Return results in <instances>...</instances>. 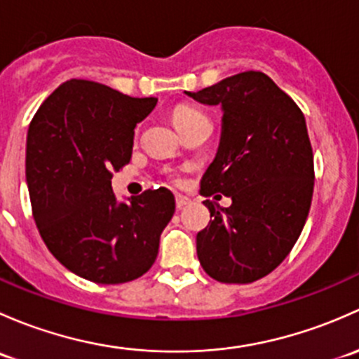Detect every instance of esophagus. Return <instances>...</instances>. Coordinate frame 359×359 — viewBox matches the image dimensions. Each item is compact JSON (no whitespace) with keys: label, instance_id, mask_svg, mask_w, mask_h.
<instances>
[{"label":"esophagus","instance_id":"obj_1","mask_svg":"<svg viewBox=\"0 0 359 359\" xmlns=\"http://www.w3.org/2000/svg\"><path fill=\"white\" fill-rule=\"evenodd\" d=\"M190 202V198L184 197V195H176V207H178V209H183V207H187Z\"/></svg>","mask_w":359,"mask_h":359}]
</instances>
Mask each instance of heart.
Instances as JSON below:
<instances>
[{"label": "heart", "instance_id": "1", "mask_svg": "<svg viewBox=\"0 0 359 359\" xmlns=\"http://www.w3.org/2000/svg\"><path fill=\"white\" fill-rule=\"evenodd\" d=\"M201 117H205V116L202 112H198L197 109H191V107H184V105L178 107V109L172 112V121H175L176 128L178 129L184 128V126H188L190 123H194V121L201 119Z\"/></svg>", "mask_w": 359, "mask_h": 359}]
</instances>
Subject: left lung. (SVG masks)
Returning <instances> with one entry per match:
<instances>
[{"mask_svg": "<svg viewBox=\"0 0 359 359\" xmlns=\"http://www.w3.org/2000/svg\"><path fill=\"white\" fill-rule=\"evenodd\" d=\"M184 95L221 105L219 149L201 194L231 198L230 207L204 201L212 219L197 233L198 261L217 282H256L289 256L311 207L315 165L304 116L256 70Z\"/></svg>", "mask_w": 359, "mask_h": 359, "instance_id": "1", "label": "left lung"}]
</instances>
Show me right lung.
<instances>
[{"mask_svg":"<svg viewBox=\"0 0 359 359\" xmlns=\"http://www.w3.org/2000/svg\"><path fill=\"white\" fill-rule=\"evenodd\" d=\"M157 98L70 79L39 107L27 131L25 180L41 238L69 271L114 285L152 268L175 214L168 188L117 201L112 171L131 161L136 124Z\"/></svg>","mask_w":359,"mask_h":359,"instance_id":"obj_1","label":"right lung"}]
</instances>
